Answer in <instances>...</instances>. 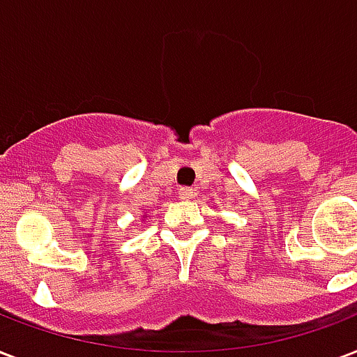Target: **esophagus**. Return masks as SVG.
Wrapping results in <instances>:
<instances>
[{
  "label": "esophagus",
  "instance_id": "34e87169",
  "mask_svg": "<svg viewBox=\"0 0 357 357\" xmlns=\"http://www.w3.org/2000/svg\"><path fill=\"white\" fill-rule=\"evenodd\" d=\"M178 195H181V199H192L195 195V190L193 188H181Z\"/></svg>",
  "mask_w": 357,
  "mask_h": 357
}]
</instances>
